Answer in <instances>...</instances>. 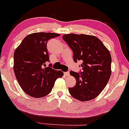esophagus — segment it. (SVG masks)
<instances>
[{
	"instance_id": "1",
	"label": "esophagus",
	"mask_w": 129,
	"mask_h": 129,
	"mask_svg": "<svg viewBox=\"0 0 129 129\" xmlns=\"http://www.w3.org/2000/svg\"><path fill=\"white\" fill-rule=\"evenodd\" d=\"M64 75L66 76H70V73L69 72H65L64 73Z\"/></svg>"
}]
</instances>
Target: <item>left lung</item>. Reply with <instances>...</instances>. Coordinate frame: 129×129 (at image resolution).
<instances>
[{
	"instance_id": "obj_1",
	"label": "left lung",
	"mask_w": 129,
	"mask_h": 129,
	"mask_svg": "<svg viewBox=\"0 0 129 129\" xmlns=\"http://www.w3.org/2000/svg\"><path fill=\"white\" fill-rule=\"evenodd\" d=\"M73 52L75 62L82 60L81 74L70 71L76 79V85L69 88L74 98L87 101L101 93L107 85L112 73V57L110 51L101 41L91 35L67 34L62 36Z\"/></svg>"
}]
</instances>
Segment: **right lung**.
Here are the masks:
<instances>
[{
  "label": "right lung",
  "instance_id": "add662e5",
  "mask_svg": "<svg viewBox=\"0 0 129 129\" xmlns=\"http://www.w3.org/2000/svg\"><path fill=\"white\" fill-rule=\"evenodd\" d=\"M59 36L52 33H34L26 36L14 51L16 78L22 89L31 96L39 98L48 94L56 80L63 75L62 71L44 67L49 61L47 42Z\"/></svg>",
  "mask_w": 129,
  "mask_h": 129
}]
</instances>
